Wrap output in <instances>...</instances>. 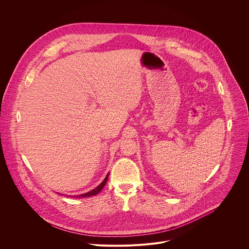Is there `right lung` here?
Segmentation results:
<instances>
[{
  "label": "right lung",
  "mask_w": 249,
  "mask_h": 249,
  "mask_svg": "<svg viewBox=\"0 0 249 249\" xmlns=\"http://www.w3.org/2000/svg\"><path fill=\"white\" fill-rule=\"evenodd\" d=\"M107 179H108V175L107 176V178H105V180L97 187V188H95L94 190H92V191H90V192H88V193H86V194H83V195H79V196H76L75 197H77V198H82V197H90V196H96L97 194H99L103 189H104V187L106 186V184H107Z\"/></svg>",
  "instance_id": "right-lung-1"
}]
</instances>
